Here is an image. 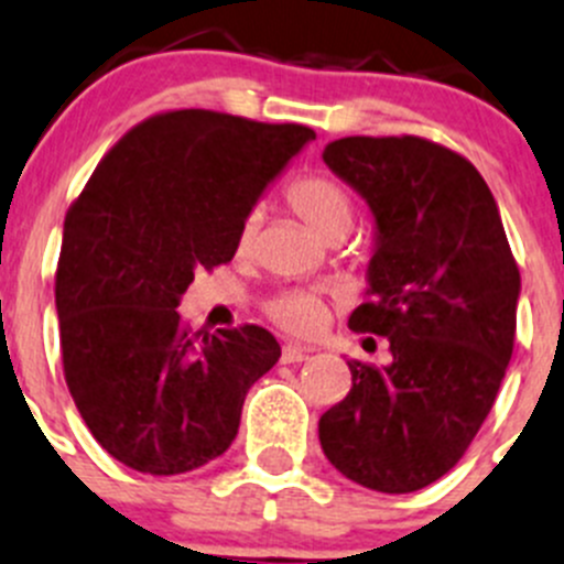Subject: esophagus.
<instances>
[{"label": "esophagus", "instance_id": "obj_1", "mask_svg": "<svg viewBox=\"0 0 564 564\" xmlns=\"http://www.w3.org/2000/svg\"><path fill=\"white\" fill-rule=\"evenodd\" d=\"M306 356H308V350L300 345H283V350H281L283 365H297V361H303Z\"/></svg>", "mask_w": 564, "mask_h": 564}]
</instances>
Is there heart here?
<instances>
[{
  "label": "heart",
  "instance_id": "b5f03b06",
  "mask_svg": "<svg viewBox=\"0 0 564 564\" xmlns=\"http://www.w3.org/2000/svg\"><path fill=\"white\" fill-rule=\"evenodd\" d=\"M286 203L297 214L308 228L325 241H339L347 236L350 225L356 217V205L350 192L341 186L336 177L323 175V172H312V175H300L286 186ZM258 228V214L247 210L239 223V234H236V250L247 252L252 247ZM264 314L283 328L286 334L294 336H314L330 317V306L325 297L317 292H306V289H283V292L272 294L264 303Z\"/></svg>",
  "mask_w": 564,
  "mask_h": 564
}]
</instances>
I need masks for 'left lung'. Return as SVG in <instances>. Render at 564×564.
Listing matches in <instances>:
<instances>
[{
  "mask_svg": "<svg viewBox=\"0 0 564 564\" xmlns=\"http://www.w3.org/2000/svg\"><path fill=\"white\" fill-rule=\"evenodd\" d=\"M325 163L370 203L378 250L356 334L389 339L392 365L350 359L354 387L319 417L330 465L401 496L442 478L496 403L518 328L520 270L478 170L420 135H347Z\"/></svg>",
  "mask_w": 564,
  "mask_h": 564,
  "instance_id": "8db88e82",
  "label": "left lung"
}]
</instances>
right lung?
I'll return each mask as SVG.
<instances>
[{
  "mask_svg": "<svg viewBox=\"0 0 564 564\" xmlns=\"http://www.w3.org/2000/svg\"><path fill=\"white\" fill-rule=\"evenodd\" d=\"M308 139L306 124L163 110L116 141L68 205L55 270L63 378L122 465L177 476L236 440L247 389L281 345L258 325L192 330L177 303L194 272L234 258L241 217Z\"/></svg>",
  "mask_w": 564,
  "mask_h": 564,
  "instance_id": "obj_1",
  "label": "right lung"
}]
</instances>
